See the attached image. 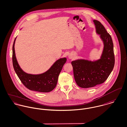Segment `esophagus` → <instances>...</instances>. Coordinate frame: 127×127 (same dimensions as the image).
Masks as SVG:
<instances>
[{"label":"esophagus","mask_w":127,"mask_h":127,"mask_svg":"<svg viewBox=\"0 0 127 127\" xmlns=\"http://www.w3.org/2000/svg\"><path fill=\"white\" fill-rule=\"evenodd\" d=\"M68 58H69V59H73L74 58V55L73 54L70 53L69 55H68Z\"/></svg>","instance_id":"34e87169"}]
</instances>
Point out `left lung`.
<instances>
[{"instance_id":"left-lung-1","label":"left lung","mask_w":127,"mask_h":127,"mask_svg":"<svg viewBox=\"0 0 127 127\" xmlns=\"http://www.w3.org/2000/svg\"><path fill=\"white\" fill-rule=\"evenodd\" d=\"M95 32L103 43V49L99 59L91 61L79 59L71 62L74 79L81 88L93 87L106 81L114 68L115 55L111 35L99 21L94 20Z\"/></svg>"}]
</instances>
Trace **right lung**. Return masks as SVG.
<instances>
[{
	"label": "right lung",
	"mask_w": 127,
	"mask_h": 127,
	"mask_svg": "<svg viewBox=\"0 0 127 127\" xmlns=\"http://www.w3.org/2000/svg\"><path fill=\"white\" fill-rule=\"evenodd\" d=\"M12 46V64L13 68L23 84L29 89L39 92H49L56 87L59 75L66 63L67 59L62 58L57 60L45 72L39 74H31L24 72L19 66L15 56L14 45Z\"/></svg>",
	"instance_id": "1"
}]
</instances>
